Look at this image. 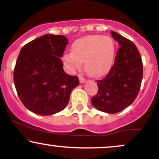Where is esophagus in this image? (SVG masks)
Instances as JSON below:
<instances>
[{
	"instance_id": "1",
	"label": "esophagus",
	"mask_w": 159,
	"mask_h": 159,
	"mask_svg": "<svg viewBox=\"0 0 159 159\" xmlns=\"http://www.w3.org/2000/svg\"><path fill=\"white\" fill-rule=\"evenodd\" d=\"M85 81H86V79L83 77V76H81V75L79 76V81H80V83H81V84L84 83Z\"/></svg>"
}]
</instances>
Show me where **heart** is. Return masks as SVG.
Instances as JSON below:
<instances>
[{
  "label": "heart",
  "mask_w": 159,
  "mask_h": 159,
  "mask_svg": "<svg viewBox=\"0 0 159 159\" xmlns=\"http://www.w3.org/2000/svg\"><path fill=\"white\" fill-rule=\"evenodd\" d=\"M72 53L63 55V61L71 72L81 69L84 63L86 72L93 77L106 74L111 69L115 54L114 40L108 36H87L76 40Z\"/></svg>",
  "instance_id": "1"
}]
</instances>
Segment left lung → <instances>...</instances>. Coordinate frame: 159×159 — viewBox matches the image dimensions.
<instances>
[{"mask_svg":"<svg viewBox=\"0 0 159 159\" xmlns=\"http://www.w3.org/2000/svg\"><path fill=\"white\" fill-rule=\"evenodd\" d=\"M111 35L120 47L108 73L96 81L98 93L91 102L98 111L116 114L129 106L138 96L143 78V63L132 41L113 30Z\"/></svg>","mask_w":159,"mask_h":159,"instance_id":"obj_1","label":"left lung"}]
</instances>
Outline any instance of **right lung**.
Wrapping results in <instances>:
<instances>
[{"label": "right lung", "mask_w": 159, "mask_h": 159, "mask_svg": "<svg viewBox=\"0 0 159 159\" xmlns=\"http://www.w3.org/2000/svg\"><path fill=\"white\" fill-rule=\"evenodd\" d=\"M68 40L64 36L45 34L24 45L14 69V84L23 105L35 114L48 116L68 104L72 90L79 84L77 76L63 69Z\"/></svg>", "instance_id": "obj_1"}]
</instances>
